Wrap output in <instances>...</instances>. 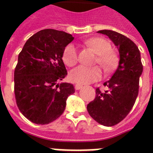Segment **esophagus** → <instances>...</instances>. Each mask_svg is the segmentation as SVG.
Listing matches in <instances>:
<instances>
[{
	"label": "esophagus",
	"mask_w": 153,
	"mask_h": 153,
	"mask_svg": "<svg viewBox=\"0 0 153 153\" xmlns=\"http://www.w3.org/2000/svg\"><path fill=\"white\" fill-rule=\"evenodd\" d=\"M82 87V85H79V84H76V85H75V89H76L77 91L80 90Z\"/></svg>",
	"instance_id": "obj_1"
}]
</instances>
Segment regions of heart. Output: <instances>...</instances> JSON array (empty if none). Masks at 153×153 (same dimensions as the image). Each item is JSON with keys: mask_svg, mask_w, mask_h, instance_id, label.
I'll use <instances>...</instances> for the list:
<instances>
[{"mask_svg": "<svg viewBox=\"0 0 153 153\" xmlns=\"http://www.w3.org/2000/svg\"><path fill=\"white\" fill-rule=\"evenodd\" d=\"M86 46L93 49L97 54L95 62L100 65L105 72H110L116 68L118 62L117 55L111 50L109 42L101 37H94L84 42ZM62 60L66 65L73 67L79 61V53L76 48L70 44L62 51ZM102 77V71L98 67H88L85 66L72 70L70 78L72 81L79 84H87L98 81Z\"/></svg>", "mask_w": 153, "mask_h": 153, "instance_id": "obj_1", "label": "heart"}]
</instances>
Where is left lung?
Returning a JSON list of instances; mask_svg holds the SVG:
<instances>
[{"label":"left lung","instance_id":"8db88e82","mask_svg":"<svg viewBox=\"0 0 153 153\" xmlns=\"http://www.w3.org/2000/svg\"><path fill=\"white\" fill-rule=\"evenodd\" d=\"M118 48V67L111 79L104 82L105 91L96 89V97L87 105L94 120L105 126H114L128 114L139 92L143 65L137 46L128 37L111 30H101Z\"/></svg>","mask_w":153,"mask_h":153}]
</instances>
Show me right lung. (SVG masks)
<instances>
[{
    "instance_id": "obj_1",
    "label": "right lung",
    "mask_w": 153,
    "mask_h": 153,
    "mask_svg": "<svg viewBox=\"0 0 153 153\" xmlns=\"http://www.w3.org/2000/svg\"><path fill=\"white\" fill-rule=\"evenodd\" d=\"M74 39L55 29L36 32L25 43L14 71L16 105L24 116L35 124L46 125L59 117L68 96L74 93L71 83H59L67 71L62 51Z\"/></svg>"
}]
</instances>
